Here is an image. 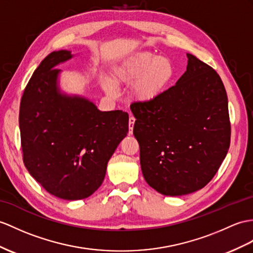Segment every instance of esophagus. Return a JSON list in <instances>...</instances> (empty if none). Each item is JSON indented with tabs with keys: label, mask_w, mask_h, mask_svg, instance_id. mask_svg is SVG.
I'll return each instance as SVG.
<instances>
[{
	"label": "esophagus",
	"mask_w": 253,
	"mask_h": 253,
	"mask_svg": "<svg viewBox=\"0 0 253 253\" xmlns=\"http://www.w3.org/2000/svg\"><path fill=\"white\" fill-rule=\"evenodd\" d=\"M134 123H135V118L133 116H130V118H128V134H133Z\"/></svg>",
	"instance_id": "1"
}]
</instances>
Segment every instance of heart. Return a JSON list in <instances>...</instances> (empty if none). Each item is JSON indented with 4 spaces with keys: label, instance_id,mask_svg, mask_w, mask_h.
<instances>
[{
    "label": "heart",
    "instance_id": "b5f03b06",
    "mask_svg": "<svg viewBox=\"0 0 253 253\" xmlns=\"http://www.w3.org/2000/svg\"><path fill=\"white\" fill-rule=\"evenodd\" d=\"M175 76L171 61L151 52H139L119 63L114 69V77L119 83L133 84L134 96L139 102H152L161 95ZM102 85L108 94H116L110 80L102 79Z\"/></svg>",
    "mask_w": 253,
    "mask_h": 253
}]
</instances>
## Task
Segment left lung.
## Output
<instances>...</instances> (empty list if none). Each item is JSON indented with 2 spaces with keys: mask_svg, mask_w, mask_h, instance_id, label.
Masks as SVG:
<instances>
[{
  "mask_svg": "<svg viewBox=\"0 0 253 253\" xmlns=\"http://www.w3.org/2000/svg\"><path fill=\"white\" fill-rule=\"evenodd\" d=\"M187 57V71L175 85L152 102L131 105L141 171L163 195L204 188L222 164L231 141L222 80L193 54Z\"/></svg>",
  "mask_w": 253,
  "mask_h": 253,
  "instance_id": "left-lung-1",
  "label": "left lung"
}]
</instances>
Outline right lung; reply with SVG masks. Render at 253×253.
Returning <instances> with one entry per match:
<instances>
[{
	"instance_id": "obj_1",
	"label": "right lung",
	"mask_w": 253,
	"mask_h": 253,
	"mask_svg": "<svg viewBox=\"0 0 253 253\" xmlns=\"http://www.w3.org/2000/svg\"><path fill=\"white\" fill-rule=\"evenodd\" d=\"M73 58L49 53L29 80L20 103L23 163L59 199L88 198L100 188L107 163L128 132V115L101 112L88 98L61 93L55 66Z\"/></svg>"
}]
</instances>
